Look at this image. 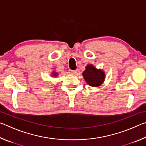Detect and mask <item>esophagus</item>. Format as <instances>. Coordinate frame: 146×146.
<instances>
[{"label":"esophagus","instance_id":"1","mask_svg":"<svg viewBox=\"0 0 146 146\" xmlns=\"http://www.w3.org/2000/svg\"><path fill=\"white\" fill-rule=\"evenodd\" d=\"M76 72V70H69V73L70 74H75Z\"/></svg>","mask_w":146,"mask_h":146}]
</instances>
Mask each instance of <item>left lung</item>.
Here are the masks:
<instances>
[{
	"instance_id": "left-lung-1",
	"label": "left lung",
	"mask_w": 146,
	"mask_h": 146,
	"mask_svg": "<svg viewBox=\"0 0 146 146\" xmlns=\"http://www.w3.org/2000/svg\"><path fill=\"white\" fill-rule=\"evenodd\" d=\"M82 75L89 85L91 86H100L105 78V73L100 70H97L92 65H88Z\"/></svg>"
}]
</instances>
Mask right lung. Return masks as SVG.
Listing matches in <instances>:
<instances>
[{
  "label": "right lung",
  "mask_w": 146,
  "mask_h": 146,
  "mask_svg": "<svg viewBox=\"0 0 146 146\" xmlns=\"http://www.w3.org/2000/svg\"><path fill=\"white\" fill-rule=\"evenodd\" d=\"M53 76H56V75H57V73H53Z\"/></svg>",
  "instance_id": "obj_1"
}]
</instances>
